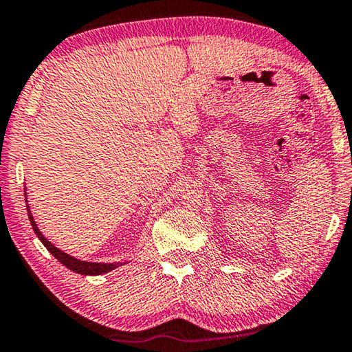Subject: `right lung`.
Listing matches in <instances>:
<instances>
[{
  "mask_svg": "<svg viewBox=\"0 0 352 352\" xmlns=\"http://www.w3.org/2000/svg\"><path fill=\"white\" fill-rule=\"evenodd\" d=\"M27 210H28V219H30V224H32L33 230H35V234L38 235V239H40L41 242H43V245H45V247L50 250L51 254H54V258H57V261H60L65 267H69L70 271H74L76 274H83V276H99V274L109 272V271H112V269H115L117 266H120V263L105 264V263L80 261V259H76L74 256H70V254L60 252V250L56 248L51 242H47L46 237H43V234L40 232V229L36 228L35 221H33V216H32L30 208H28V206H27Z\"/></svg>",
  "mask_w": 352,
  "mask_h": 352,
  "instance_id": "1",
  "label": "right lung"
}]
</instances>
